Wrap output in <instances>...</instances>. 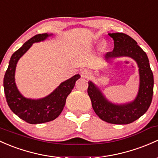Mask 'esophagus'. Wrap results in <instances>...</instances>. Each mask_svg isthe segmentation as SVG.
Wrapping results in <instances>:
<instances>
[{
    "label": "esophagus",
    "mask_w": 158,
    "mask_h": 158,
    "mask_svg": "<svg viewBox=\"0 0 158 158\" xmlns=\"http://www.w3.org/2000/svg\"><path fill=\"white\" fill-rule=\"evenodd\" d=\"M91 73H91V71L88 69H82L80 72L81 76L84 78H88L89 76H90Z\"/></svg>",
    "instance_id": "esophagus-1"
}]
</instances>
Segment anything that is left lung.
<instances>
[{
    "label": "left lung",
    "mask_w": 158,
    "mask_h": 158,
    "mask_svg": "<svg viewBox=\"0 0 158 158\" xmlns=\"http://www.w3.org/2000/svg\"><path fill=\"white\" fill-rule=\"evenodd\" d=\"M114 39L112 52L106 54V60L119 57H132L137 62L140 75L139 91L135 100L127 104L116 105L109 102L101 91L89 82L88 94L95 114L102 120L113 124H129L142 117L151 105L153 97L154 76L147 54L133 39L124 33H110Z\"/></svg>",
    "instance_id": "8db88e82"
}]
</instances>
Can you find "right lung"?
<instances>
[{"label": "right lung", "instance_id": "right-lung-1", "mask_svg": "<svg viewBox=\"0 0 158 158\" xmlns=\"http://www.w3.org/2000/svg\"><path fill=\"white\" fill-rule=\"evenodd\" d=\"M51 35L44 33L33 36L17 51L10 60L9 66L4 78V89L6 100L11 110L19 118L30 124L43 123L55 119L60 114L65 105L67 96L80 78L76 75L62 82L51 94L39 100L24 98L18 91L15 84V69L18 60L32 45L33 43L44 41Z\"/></svg>", "mask_w": 158, "mask_h": 158}]
</instances>
